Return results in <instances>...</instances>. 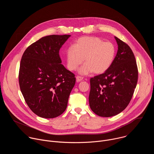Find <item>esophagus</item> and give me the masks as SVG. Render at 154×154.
I'll return each mask as SVG.
<instances>
[{
  "instance_id": "1",
  "label": "esophagus",
  "mask_w": 154,
  "mask_h": 154,
  "mask_svg": "<svg viewBox=\"0 0 154 154\" xmlns=\"http://www.w3.org/2000/svg\"><path fill=\"white\" fill-rule=\"evenodd\" d=\"M83 77H81V76H77L76 77V80H77V82H81L82 80H83Z\"/></svg>"
}]
</instances>
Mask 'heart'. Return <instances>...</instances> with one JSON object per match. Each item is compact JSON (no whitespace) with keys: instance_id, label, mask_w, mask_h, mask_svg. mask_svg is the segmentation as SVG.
<instances>
[{"instance_id":"b5f03b06","label":"heart","mask_w":154,"mask_h":154,"mask_svg":"<svg viewBox=\"0 0 154 154\" xmlns=\"http://www.w3.org/2000/svg\"><path fill=\"white\" fill-rule=\"evenodd\" d=\"M115 55L116 48L112 42H104L98 37L83 36L68 49L67 66L69 71H75L84 59L85 64L79 69L80 74L87 75L92 72L101 74L110 68Z\"/></svg>"}]
</instances>
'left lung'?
I'll use <instances>...</instances> for the list:
<instances>
[{"instance_id":"left-lung-1","label":"left lung","mask_w":154,"mask_h":154,"mask_svg":"<svg viewBox=\"0 0 154 154\" xmlns=\"http://www.w3.org/2000/svg\"><path fill=\"white\" fill-rule=\"evenodd\" d=\"M115 38L118 49L113 64L103 74L90 79V106L101 117L122 112L130 103L138 82V68L132 51L126 43Z\"/></svg>"}]
</instances>
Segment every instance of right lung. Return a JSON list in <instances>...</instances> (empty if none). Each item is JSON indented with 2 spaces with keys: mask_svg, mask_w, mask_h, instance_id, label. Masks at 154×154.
Returning <instances> with one entry per match:
<instances>
[{
  "mask_svg": "<svg viewBox=\"0 0 154 154\" xmlns=\"http://www.w3.org/2000/svg\"><path fill=\"white\" fill-rule=\"evenodd\" d=\"M70 36L42 37L29 46L22 57L20 89L29 107L39 117L56 118L66 109L75 77L61 64L59 51Z\"/></svg>",
  "mask_w": 154,
  "mask_h": 154,
  "instance_id": "right-lung-1",
  "label": "right lung"
}]
</instances>
